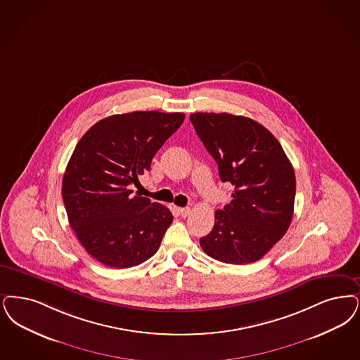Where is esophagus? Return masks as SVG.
Here are the masks:
<instances>
[{"label":"esophagus","mask_w":360,"mask_h":360,"mask_svg":"<svg viewBox=\"0 0 360 360\" xmlns=\"http://www.w3.org/2000/svg\"><path fill=\"white\" fill-rule=\"evenodd\" d=\"M179 214L184 217V218H186L190 214V207H181L179 209Z\"/></svg>","instance_id":"34e87169"}]
</instances>
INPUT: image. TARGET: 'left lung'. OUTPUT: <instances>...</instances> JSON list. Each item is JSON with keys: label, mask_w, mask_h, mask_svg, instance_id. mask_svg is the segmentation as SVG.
Instances as JSON below:
<instances>
[{"label": "left lung", "mask_w": 360, "mask_h": 360, "mask_svg": "<svg viewBox=\"0 0 360 360\" xmlns=\"http://www.w3.org/2000/svg\"><path fill=\"white\" fill-rule=\"evenodd\" d=\"M190 120L216 159L222 182L234 186L231 203L217 210L213 231L200 244L212 259L250 264L265 256L290 225L296 178L281 144L256 120L195 112Z\"/></svg>", "instance_id": "1"}]
</instances>
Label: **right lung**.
Here are the masks:
<instances>
[{
	"label": "right lung",
	"mask_w": 360,
	"mask_h": 360,
	"mask_svg": "<svg viewBox=\"0 0 360 360\" xmlns=\"http://www.w3.org/2000/svg\"><path fill=\"white\" fill-rule=\"evenodd\" d=\"M185 114L135 111L101 119L76 144L63 176L70 225L86 252L110 268H131L153 257L172 212L132 195L159 148Z\"/></svg>",
	"instance_id": "obj_1"
}]
</instances>
